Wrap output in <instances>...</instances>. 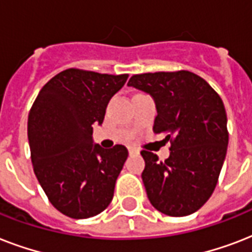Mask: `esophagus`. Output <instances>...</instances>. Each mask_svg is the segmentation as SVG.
I'll return each mask as SVG.
<instances>
[{
	"label": "esophagus",
	"instance_id": "esophagus-1",
	"mask_svg": "<svg viewBox=\"0 0 252 252\" xmlns=\"http://www.w3.org/2000/svg\"><path fill=\"white\" fill-rule=\"evenodd\" d=\"M128 152H129V154L132 156V154H138L140 152H138V149H136V148H128Z\"/></svg>",
	"mask_w": 252,
	"mask_h": 252
}]
</instances>
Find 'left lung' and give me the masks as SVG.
<instances>
[{"instance_id":"left-lung-1","label":"left lung","mask_w":252,"mask_h":252,"mask_svg":"<svg viewBox=\"0 0 252 252\" xmlns=\"http://www.w3.org/2000/svg\"><path fill=\"white\" fill-rule=\"evenodd\" d=\"M128 86L152 95L154 133L171 142L170 157L142 150V182L157 211L172 217L199 211L215 191L226 156L229 133L222 99L188 70L134 74Z\"/></svg>"}]
</instances>
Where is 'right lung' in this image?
Instances as JSON below:
<instances>
[{"mask_svg": "<svg viewBox=\"0 0 252 252\" xmlns=\"http://www.w3.org/2000/svg\"><path fill=\"white\" fill-rule=\"evenodd\" d=\"M126 78L66 69L43 86L30 110L33 172L51 204L70 219L99 215L114 197L128 150L94 145L93 126L102 124L107 104Z\"/></svg>", "mask_w": 252, "mask_h": 252, "instance_id": "right-lung-1", "label": "right lung"}]
</instances>
